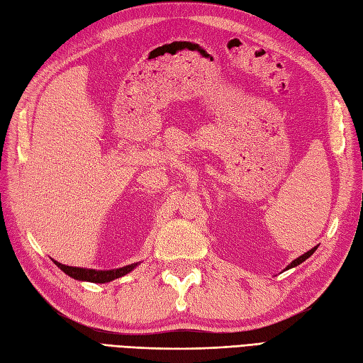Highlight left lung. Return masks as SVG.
Returning a JSON list of instances; mask_svg holds the SVG:
<instances>
[{"label":"left lung","instance_id":"obj_1","mask_svg":"<svg viewBox=\"0 0 363 363\" xmlns=\"http://www.w3.org/2000/svg\"><path fill=\"white\" fill-rule=\"evenodd\" d=\"M318 248V245L316 247H313L312 250H309V251H307V252H304V255L303 256H300V257H296L295 260H292L291 263H289V265L286 267V269H291V268H294V267H296V265H300V263H303L306 259H309L312 255H313V252H315V250Z\"/></svg>","mask_w":363,"mask_h":363}]
</instances>
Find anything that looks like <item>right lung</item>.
I'll list each match as a JSON object with an SVG mask.
<instances>
[{
	"label": "right lung",
	"mask_w": 363,
	"mask_h": 363,
	"mask_svg": "<svg viewBox=\"0 0 363 363\" xmlns=\"http://www.w3.org/2000/svg\"><path fill=\"white\" fill-rule=\"evenodd\" d=\"M56 265L65 272L68 274L69 277L75 279V280H82V281H92V283H107L112 281L118 277H123L125 274H128L130 271H133L138 263H131V265L118 268V269H107V271H101V269H87V268H77V267H67L63 263L54 260Z\"/></svg>",
	"instance_id": "right-lung-1"
}]
</instances>
